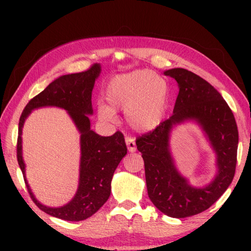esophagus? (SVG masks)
<instances>
[{
    "instance_id": "34e87169",
    "label": "esophagus",
    "mask_w": 251,
    "mask_h": 251,
    "mask_svg": "<svg viewBox=\"0 0 251 251\" xmlns=\"http://www.w3.org/2000/svg\"><path fill=\"white\" fill-rule=\"evenodd\" d=\"M126 142V145H127V148H128V151L130 152H134L136 151V144H135V141L131 137H126L125 139Z\"/></svg>"
}]
</instances>
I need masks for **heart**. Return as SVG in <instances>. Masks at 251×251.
Instances as JSON below:
<instances>
[{
	"instance_id": "1",
	"label": "heart",
	"mask_w": 251,
	"mask_h": 251,
	"mask_svg": "<svg viewBox=\"0 0 251 251\" xmlns=\"http://www.w3.org/2000/svg\"><path fill=\"white\" fill-rule=\"evenodd\" d=\"M171 87L164 76L150 70L116 75L105 88L108 105L100 103L97 115L105 123H116L115 110L124 109L127 124L138 133L156 129L166 116Z\"/></svg>"
}]
</instances>
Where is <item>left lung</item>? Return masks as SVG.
<instances>
[{
	"label": "left lung",
	"instance_id": "obj_1",
	"mask_svg": "<svg viewBox=\"0 0 251 251\" xmlns=\"http://www.w3.org/2000/svg\"><path fill=\"white\" fill-rule=\"evenodd\" d=\"M179 88L173 115L136 139L145 164L148 197L156 208L173 218L201 214L226 192L235 176L238 129L231 109L214 86L185 69L164 72ZM194 121L201 127L216 155V175L209 184L195 187L177 171L170 150L177 125Z\"/></svg>",
	"mask_w": 251,
	"mask_h": 251
}]
</instances>
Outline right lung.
Masks as SVG:
<instances>
[{"label":"right lung","instance_id":"right-lung-1","mask_svg":"<svg viewBox=\"0 0 251 251\" xmlns=\"http://www.w3.org/2000/svg\"><path fill=\"white\" fill-rule=\"evenodd\" d=\"M100 71V64H94L85 72L59 76L28 101L20 117L18 161L29 196L41 210L69 222L91 217L107 201L114 172L127 154L124 135L121 131L105 137L91 128L88 116L93 115L92 92ZM49 105L65 109L81 134L79 187L72 201L61 207L45 206L33 196L26 180L22 154V129L25 121L34 109Z\"/></svg>","mask_w":251,"mask_h":251}]
</instances>
